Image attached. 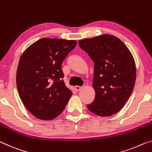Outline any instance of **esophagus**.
Instances as JSON below:
<instances>
[{
	"mask_svg": "<svg viewBox=\"0 0 152 152\" xmlns=\"http://www.w3.org/2000/svg\"><path fill=\"white\" fill-rule=\"evenodd\" d=\"M82 89V87H80V86H75V90L77 92H79V91L81 90Z\"/></svg>",
	"mask_w": 152,
	"mask_h": 152,
	"instance_id": "1",
	"label": "esophagus"
}]
</instances>
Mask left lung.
Returning <instances> with one entry per match:
<instances>
[{"label":"left lung","instance_id":"1","mask_svg":"<svg viewBox=\"0 0 152 152\" xmlns=\"http://www.w3.org/2000/svg\"><path fill=\"white\" fill-rule=\"evenodd\" d=\"M79 45L94 63L96 95L88 109L99 116L113 115L124 107L134 88L136 66L132 53L111 34L80 40Z\"/></svg>","mask_w":152,"mask_h":152}]
</instances>
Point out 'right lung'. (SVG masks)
<instances>
[{
	"label": "right lung",
	"mask_w": 152,
	"mask_h": 152,
	"mask_svg": "<svg viewBox=\"0 0 152 152\" xmlns=\"http://www.w3.org/2000/svg\"><path fill=\"white\" fill-rule=\"evenodd\" d=\"M77 41L43 38L26 50L18 64L16 83L23 104L37 118L53 120L72 95L65 86L62 63Z\"/></svg>",
	"instance_id": "obj_1"
}]
</instances>
